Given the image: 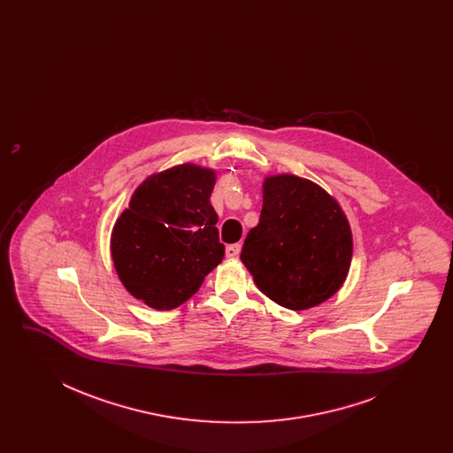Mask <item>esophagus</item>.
<instances>
[{"mask_svg":"<svg viewBox=\"0 0 453 453\" xmlns=\"http://www.w3.org/2000/svg\"><path fill=\"white\" fill-rule=\"evenodd\" d=\"M239 253H241V244H229L226 248V257L227 258H237Z\"/></svg>","mask_w":453,"mask_h":453,"instance_id":"1","label":"esophagus"}]
</instances>
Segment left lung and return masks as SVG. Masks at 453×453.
<instances>
[{"mask_svg":"<svg viewBox=\"0 0 453 453\" xmlns=\"http://www.w3.org/2000/svg\"><path fill=\"white\" fill-rule=\"evenodd\" d=\"M351 257L349 222L334 196L296 174L265 178L241 261L266 297L290 311L316 307L342 288Z\"/></svg>","mask_w":453,"mask_h":453,"instance_id":"obj_1","label":"left lung"}]
</instances>
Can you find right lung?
<instances>
[{
	"label": "right lung",
	"instance_id": "obj_1",
	"mask_svg": "<svg viewBox=\"0 0 453 453\" xmlns=\"http://www.w3.org/2000/svg\"><path fill=\"white\" fill-rule=\"evenodd\" d=\"M217 173L194 163L148 176L115 220L110 253L130 296L156 311L188 301L224 258L211 205Z\"/></svg>",
	"mask_w": 453,
	"mask_h": 453
}]
</instances>
